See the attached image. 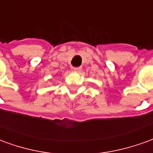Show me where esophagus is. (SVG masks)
<instances>
[{
	"label": "esophagus",
	"instance_id": "esophagus-1",
	"mask_svg": "<svg viewBox=\"0 0 153 153\" xmlns=\"http://www.w3.org/2000/svg\"><path fill=\"white\" fill-rule=\"evenodd\" d=\"M73 70H74L75 72H79L80 70H82V67H80V66H79V67H74Z\"/></svg>",
	"mask_w": 153,
	"mask_h": 153
}]
</instances>
